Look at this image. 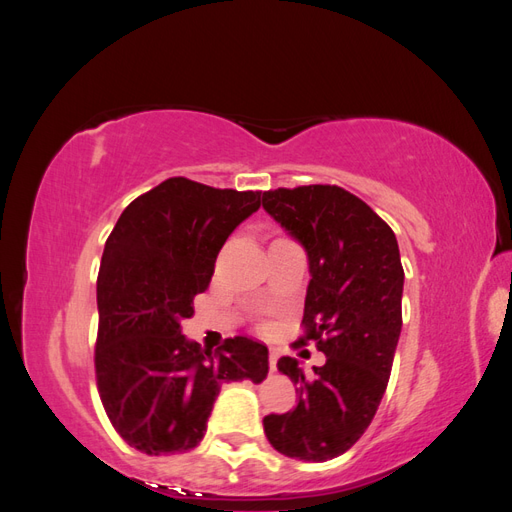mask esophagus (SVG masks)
<instances>
[{"label":"esophagus","instance_id":"esophagus-1","mask_svg":"<svg viewBox=\"0 0 512 512\" xmlns=\"http://www.w3.org/2000/svg\"><path fill=\"white\" fill-rule=\"evenodd\" d=\"M269 367H271V371L277 369V350L275 348H271V352H269Z\"/></svg>","mask_w":512,"mask_h":512}]
</instances>
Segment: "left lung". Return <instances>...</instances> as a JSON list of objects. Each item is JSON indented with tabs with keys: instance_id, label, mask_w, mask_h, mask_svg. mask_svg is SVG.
<instances>
[{
	"instance_id": "left-lung-1",
	"label": "left lung",
	"mask_w": 512,
	"mask_h": 512,
	"mask_svg": "<svg viewBox=\"0 0 512 512\" xmlns=\"http://www.w3.org/2000/svg\"><path fill=\"white\" fill-rule=\"evenodd\" d=\"M262 209L307 254V333L299 342L327 354L312 378L297 359L277 361L299 384V401L262 425L277 453L329 461L363 436L389 384L404 294L399 245L389 224L337 185L265 192Z\"/></svg>"
}]
</instances>
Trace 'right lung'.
Segmentation results:
<instances>
[{
	"label": "right lung",
	"mask_w": 512,
	"mask_h": 512,
	"mask_svg": "<svg viewBox=\"0 0 512 512\" xmlns=\"http://www.w3.org/2000/svg\"><path fill=\"white\" fill-rule=\"evenodd\" d=\"M258 209L260 192L173 177L132 200L106 239L96 288L98 391L136 451H192L222 384L267 378V346L232 337L211 352L181 331L222 245Z\"/></svg>",
	"instance_id": "obj_1"
}]
</instances>
